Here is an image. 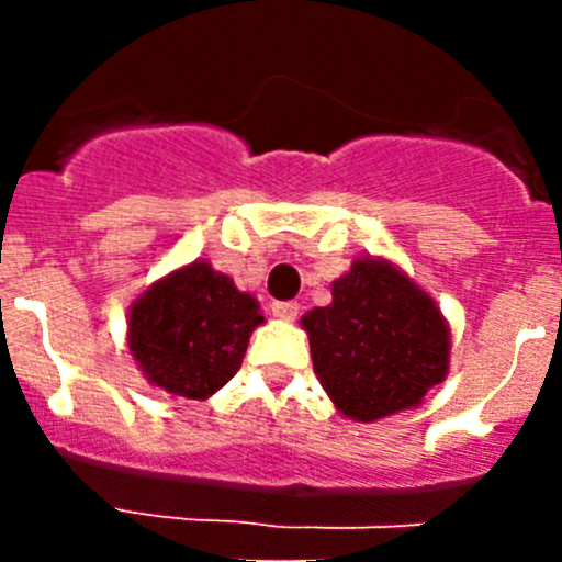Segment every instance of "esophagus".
I'll list each match as a JSON object with an SVG mask.
<instances>
[{"mask_svg":"<svg viewBox=\"0 0 562 562\" xmlns=\"http://www.w3.org/2000/svg\"><path fill=\"white\" fill-rule=\"evenodd\" d=\"M297 310H301V306H297L295 301H276V304H272V315L281 317V321H295Z\"/></svg>","mask_w":562,"mask_h":562,"instance_id":"obj_1","label":"esophagus"}]
</instances>
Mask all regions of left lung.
Returning <instances> with one entry per match:
<instances>
[{"instance_id": "1", "label": "left lung", "mask_w": 562, "mask_h": 562, "mask_svg": "<svg viewBox=\"0 0 562 562\" xmlns=\"http://www.w3.org/2000/svg\"><path fill=\"white\" fill-rule=\"evenodd\" d=\"M304 329L321 385L357 422L414 408L448 374L439 306L385 261H355L331 304L304 315Z\"/></svg>"}]
</instances>
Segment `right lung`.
Segmentation results:
<instances>
[{"label": "right lung", "instance_id": "1", "mask_svg": "<svg viewBox=\"0 0 562 562\" xmlns=\"http://www.w3.org/2000/svg\"><path fill=\"white\" fill-rule=\"evenodd\" d=\"M261 321L256 297L205 261H193L132 306L128 349L157 389L207 400L236 374Z\"/></svg>", "mask_w": 562, "mask_h": 562}]
</instances>
